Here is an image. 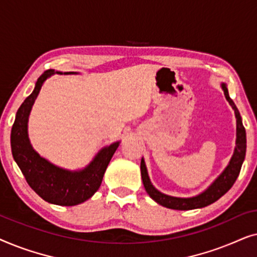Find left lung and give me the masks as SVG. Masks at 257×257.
Returning a JSON list of instances; mask_svg holds the SVG:
<instances>
[{"label": "left lung", "instance_id": "left-lung-1", "mask_svg": "<svg viewBox=\"0 0 257 257\" xmlns=\"http://www.w3.org/2000/svg\"><path fill=\"white\" fill-rule=\"evenodd\" d=\"M222 89L226 96L227 100L229 101L231 107L235 111V117H236V147H235L234 154L229 161V165L226 167V170L222 172V174L207 188L205 192L201 194L193 196V198H174V196H170L166 194H163L158 189L153 187L151 184L149 174H147V170L145 166V161L142 159L140 163V170H142V179L144 187H145L146 192L152 198L154 201L159 203V205L167 207L171 209H178V210H189L195 208H202L210 205V203L215 202L219 200L221 196L226 194V193L231 188L234 182L240 174L242 163H243L245 157V149H247V139H245V128L243 124H242V119L238 112L236 105L231 100L228 93V89L226 84H222Z\"/></svg>", "mask_w": 257, "mask_h": 257}]
</instances>
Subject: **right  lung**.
Listing matches in <instances>:
<instances>
[{"mask_svg":"<svg viewBox=\"0 0 257 257\" xmlns=\"http://www.w3.org/2000/svg\"><path fill=\"white\" fill-rule=\"evenodd\" d=\"M54 73V70L42 73L33 93L17 110L10 136L12 152L28 185L42 199L58 206H76L90 199L100 187L105 171L119 143L104 147L89 166L78 172L55 166L35 152L28 138V118L44 80Z\"/></svg>","mask_w":257,"mask_h":257,"instance_id":"right-lung-1","label":"right lung"}]
</instances>
